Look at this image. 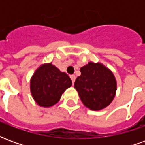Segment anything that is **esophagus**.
<instances>
[{
  "label": "esophagus",
  "instance_id": "34e87169",
  "mask_svg": "<svg viewBox=\"0 0 145 145\" xmlns=\"http://www.w3.org/2000/svg\"><path fill=\"white\" fill-rule=\"evenodd\" d=\"M71 80H72L73 83H74V82H75V79H76L75 75H74V74H72V75H71Z\"/></svg>",
  "mask_w": 145,
  "mask_h": 145
}]
</instances>
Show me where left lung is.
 <instances>
[{"label":"left lung","instance_id":"1","mask_svg":"<svg viewBox=\"0 0 145 145\" xmlns=\"http://www.w3.org/2000/svg\"><path fill=\"white\" fill-rule=\"evenodd\" d=\"M80 71L74 88L83 104L95 111L108 106L116 91V81L112 71L103 64L93 62L81 67Z\"/></svg>","mask_w":145,"mask_h":145}]
</instances>
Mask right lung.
<instances>
[{
  "label": "right lung",
  "mask_w": 145,
  "mask_h": 145,
  "mask_svg": "<svg viewBox=\"0 0 145 145\" xmlns=\"http://www.w3.org/2000/svg\"><path fill=\"white\" fill-rule=\"evenodd\" d=\"M72 82L66 73L61 72L52 63H44L37 68L30 81V90L34 100L42 107L57 103Z\"/></svg>",
  "instance_id": "obj_1"
}]
</instances>
